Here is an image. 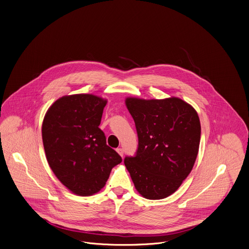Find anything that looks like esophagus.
<instances>
[{"instance_id":"esophagus-1","label":"esophagus","mask_w":249,"mask_h":249,"mask_svg":"<svg viewBox=\"0 0 249 249\" xmlns=\"http://www.w3.org/2000/svg\"><path fill=\"white\" fill-rule=\"evenodd\" d=\"M116 151L119 153V155H120V156H123L124 151H123V149H122V148H117V149H116Z\"/></svg>"}]
</instances>
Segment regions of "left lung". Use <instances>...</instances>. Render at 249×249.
I'll list each match as a JSON object with an SVG mask.
<instances>
[{"label":"left lung","instance_id":"1","mask_svg":"<svg viewBox=\"0 0 249 249\" xmlns=\"http://www.w3.org/2000/svg\"><path fill=\"white\" fill-rule=\"evenodd\" d=\"M139 139L125 166L136 190L147 199L174 194L191 173L199 148L200 121L196 109L179 98H127Z\"/></svg>","mask_w":249,"mask_h":249}]
</instances>
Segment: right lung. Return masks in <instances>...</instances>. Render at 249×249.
<instances>
[{"mask_svg": "<svg viewBox=\"0 0 249 249\" xmlns=\"http://www.w3.org/2000/svg\"><path fill=\"white\" fill-rule=\"evenodd\" d=\"M107 101L90 94L64 96L48 109L42 138L51 169L71 193L89 196L106 185L121 156L99 128Z\"/></svg>", "mask_w": 249, "mask_h": 249, "instance_id": "add662e5", "label": "right lung"}]
</instances>
